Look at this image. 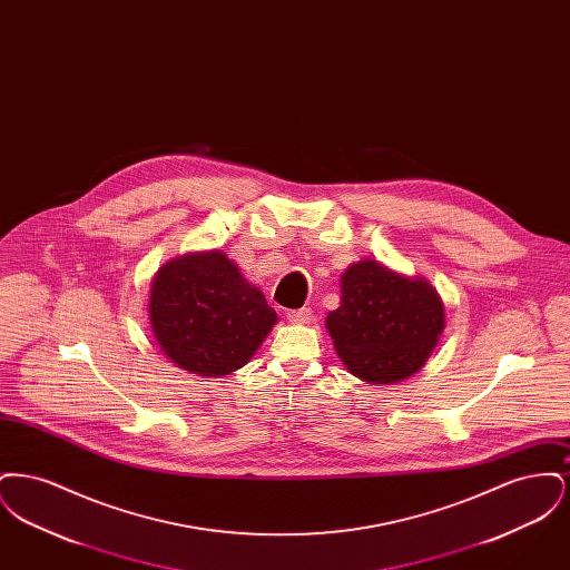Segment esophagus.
Segmentation results:
<instances>
[{"mask_svg": "<svg viewBox=\"0 0 570 570\" xmlns=\"http://www.w3.org/2000/svg\"><path fill=\"white\" fill-rule=\"evenodd\" d=\"M288 323L293 325H309L312 323V309L309 307H301L288 312Z\"/></svg>", "mask_w": 570, "mask_h": 570, "instance_id": "esophagus-1", "label": "esophagus"}]
</instances>
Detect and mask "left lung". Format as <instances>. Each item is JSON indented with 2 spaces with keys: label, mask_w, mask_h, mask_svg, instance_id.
Returning <instances> with one entry per match:
<instances>
[{
  "label": "left lung",
  "mask_w": 570,
  "mask_h": 570,
  "mask_svg": "<svg viewBox=\"0 0 570 570\" xmlns=\"http://www.w3.org/2000/svg\"><path fill=\"white\" fill-rule=\"evenodd\" d=\"M340 288V307L328 312L325 325L353 376L367 384H393L428 363L446 314L425 277L363 258L342 273Z\"/></svg>",
  "instance_id": "obj_1"
}]
</instances>
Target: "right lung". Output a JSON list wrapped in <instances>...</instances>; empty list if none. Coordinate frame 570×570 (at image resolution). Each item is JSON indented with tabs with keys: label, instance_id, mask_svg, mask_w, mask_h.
<instances>
[{
	"label": "right lung",
	"instance_id": "add662e5",
	"mask_svg": "<svg viewBox=\"0 0 570 570\" xmlns=\"http://www.w3.org/2000/svg\"><path fill=\"white\" fill-rule=\"evenodd\" d=\"M147 312L164 356L205 379L244 367L277 323L263 291L222 249L164 263L151 279Z\"/></svg>",
	"mask_w": 570,
	"mask_h": 570
}]
</instances>
